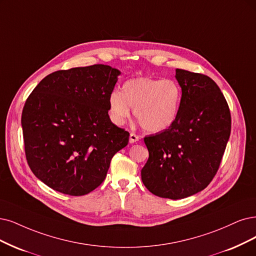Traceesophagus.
<instances>
[{
  "label": "esophagus",
  "instance_id": "obj_1",
  "mask_svg": "<svg viewBox=\"0 0 256 256\" xmlns=\"http://www.w3.org/2000/svg\"><path fill=\"white\" fill-rule=\"evenodd\" d=\"M139 136L138 135H136L135 133H130V144H135V142H137V141L139 140Z\"/></svg>",
  "mask_w": 256,
  "mask_h": 256
}]
</instances>
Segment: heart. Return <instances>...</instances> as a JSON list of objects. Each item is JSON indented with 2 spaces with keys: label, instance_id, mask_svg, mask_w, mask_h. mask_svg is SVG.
<instances>
[{
  "label": "heart",
  "instance_id": "1",
  "mask_svg": "<svg viewBox=\"0 0 256 256\" xmlns=\"http://www.w3.org/2000/svg\"><path fill=\"white\" fill-rule=\"evenodd\" d=\"M182 90L172 79L140 77L124 82L121 92H112L108 99L110 116L116 126H123L130 108L142 128L158 133L171 126L177 119Z\"/></svg>",
  "mask_w": 256,
  "mask_h": 256
}]
</instances>
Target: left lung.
I'll return each instance as SVG.
<instances>
[{
	"label": "left lung",
	"instance_id": "left-lung-1",
	"mask_svg": "<svg viewBox=\"0 0 256 256\" xmlns=\"http://www.w3.org/2000/svg\"><path fill=\"white\" fill-rule=\"evenodd\" d=\"M182 88L177 119L162 133L144 137L148 159L141 179L156 196L182 200L202 191L220 168L231 133V114L210 77L176 70Z\"/></svg>",
	"mask_w": 256,
	"mask_h": 256
}]
</instances>
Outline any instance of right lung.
<instances>
[{
  "instance_id": "right-lung-1",
  "label": "right lung",
  "mask_w": 256,
  "mask_h": 256,
  "mask_svg": "<svg viewBox=\"0 0 256 256\" xmlns=\"http://www.w3.org/2000/svg\"><path fill=\"white\" fill-rule=\"evenodd\" d=\"M121 72L108 65L54 72L36 85L22 112L27 164L52 190L88 194L106 177L110 160L130 133L108 116Z\"/></svg>"
}]
</instances>
